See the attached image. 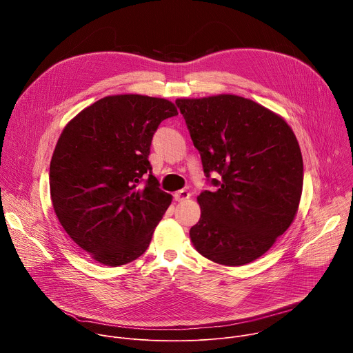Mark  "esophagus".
<instances>
[{"mask_svg":"<svg viewBox=\"0 0 353 353\" xmlns=\"http://www.w3.org/2000/svg\"><path fill=\"white\" fill-rule=\"evenodd\" d=\"M190 195H191V194H190L187 190H179V191L174 192L173 196H174L176 201H185V199L190 198Z\"/></svg>","mask_w":353,"mask_h":353,"instance_id":"34e87169","label":"esophagus"}]
</instances>
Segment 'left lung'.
I'll return each instance as SVG.
<instances>
[{"instance_id":"1","label":"left lung","mask_w":353,"mask_h":353,"mask_svg":"<svg viewBox=\"0 0 353 353\" xmlns=\"http://www.w3.org/2000/svg\"><path fill=\"white\" fill-rule=\"evenodd\" d=\"M204 173L215 191L196 201L201 218L190 229L205 259L239 267L260 259L292 225L303 190V159L288 123L237 94L177 99Z\"/></svg>"}]
</instances>
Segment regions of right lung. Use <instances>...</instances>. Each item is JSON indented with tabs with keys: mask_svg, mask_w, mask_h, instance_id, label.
I'll return each instance as SVG.
<instances>
[{
	"mask_svg": "<svg viewBox=\"0 0 353 353\" xmlns=\"http://www.w3.org/2000/svg\"><path fill=\"white\" fill-rule=\"evenodd\" d=\"M177 114L166 99L113 94L63 130L50 162V195L67 234L94 261L119 267L146 251L172 203L152 174L150 142L159 124Z\"/></svg>",
	"mask_w": 353,
	"mask_h": 353,
	"instance_id": "1",
	"label": "right lung"
}]
</instances>
